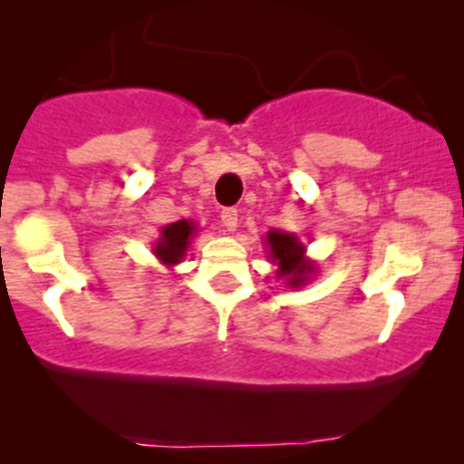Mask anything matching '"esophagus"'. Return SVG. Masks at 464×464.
Returning a JSON list of instances; mask_svg holds the SVG:
<instances>
[{
  "label": "esophagus",
  "instance_id": "34e87169",
  "mask_svg": "<svg viewBox=\"0 0 464 464\" xmlns=\"http://www.w3.org/2000/svg\"><path fill=\"white\" fill-rule=\"evenodd\" d=\"M219 218H222V227L227 228V231H236V227H237V210L236 208H224L222 213H219Z\"/></svg>",
  "mask_w": 464,
  "mask_h": 464
}]
</instances>
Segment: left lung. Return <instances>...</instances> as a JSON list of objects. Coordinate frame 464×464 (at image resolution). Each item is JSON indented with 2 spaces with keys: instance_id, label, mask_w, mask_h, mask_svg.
I'll list each match as a JSON object with an SVG mask.
<instances>
[{
  "instance_id": "left-lung-1",
  "label": "left lung",
  "mask_w": 464,
  "mask_h": 464,
  "mask_svg": "<svg viewBox=\"0 0 464 464\" xmlns=\"http://www.w3.org/2000/svg\"><path fill=\"white\" fill-rule=\"evenodd\" d=\"M266 246H269L271 262L278 265V278H285L289 287H301L314 274V265L305 258V246L298 242L294 233L269 231L266 233Z\"/></svg>"
}]
</instances>
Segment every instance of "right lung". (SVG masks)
Segmentation results:
<instances>
[{
	"label": "right lung",
	"mask_w": 464,
	"mask_h": 464,
	"mask_svg": "<svg viewBox=\"0 0 464 464\" xmlns=\"http://www.w3.org/2000/svg\"><path fill=\"white\" fill-rule=\"evenodd\" d=\"M195 228H198L195 222H188V219H179V222H172L168 227H163L161 237L154 245V256L166 266L177 265V262L184 258L186 251H188Z\"/></svg>",
	"instance_id": "obj_1"
}]
</instances>
